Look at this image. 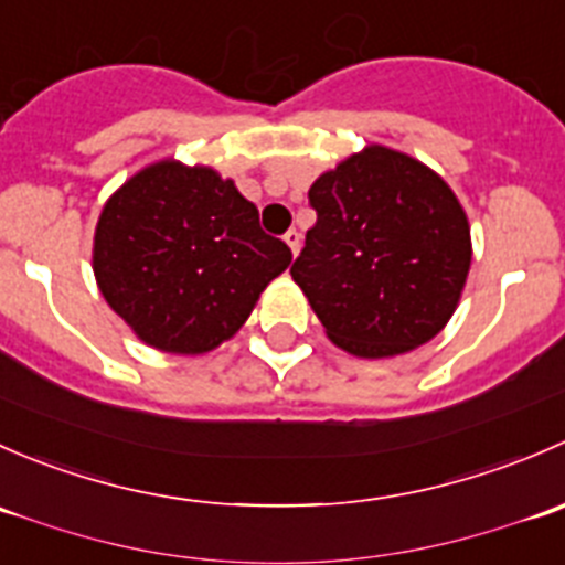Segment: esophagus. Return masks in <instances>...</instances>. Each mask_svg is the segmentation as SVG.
Returning a JSON list of instances; mask_svg holds the SVG:
<instances>
[{
    "instance_id": "34e87169",
    "label": "esophagus",
    "mask_w": 565,
    "mask_h": 565,
    "mask_svg": "<svg viewBox=\"0 0 565 565\" xmlns=\"http://www.w3.org/2000/svg\"><path fill=\"white\" fill-rule=\"evenodd\" d=\"M284 241H287V246H289V250H292V256H298V250H300V232L298 230H289L287 235H284Z\"/></svg>"
}]
</instances>
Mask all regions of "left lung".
Segmentation results:
<instances>
[{
	"mask_svg": "<svg viewBox=\"0 0 565 565\" xmlns=\"http://www.w3.org/2000/svg\"><path fill=\"white\" fill-rule=\"evenodd\" d=\"M317 224L292 278L335 347L393 358L435 339L470 270V224L440 174L383 145L309 188Z\"/></svg>",
	"mask_w": 565,
	"mask_h": 565,
	"instance_id": "1",
	"label": "left lung"
}]
</instances>
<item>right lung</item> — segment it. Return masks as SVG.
Masks as SVG:
<instances>
[{"label":"right lung","instance_id":"add662e5","mask_svg":"<svg viewBox=\"0 0 565 565\" xmlns=\"http://www.w3.org/2000/svg\"><path fill=\"white\" fill-rule=\"evenodd\" d=\"M289 262L235 182L172 158L130 177L95 226L100 295L145 344L174 355L232 339Z\"/></svg>","mask_w":565,"mask_h":565}]
</instances>
